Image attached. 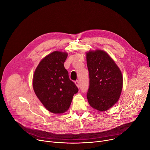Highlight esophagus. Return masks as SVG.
I'll use <instances>...</instances> for the list:
<instances>
[{
  "mask_svg": "<svg viewBox=\"0 0 150 150\" xmlns=\"http://www.w3.org/2000/svg\"><path fill=\"white\" fill-rule=\"evenodd\" d=\"M75 85H76L78 88H79V87H80V84H79V82L78 81H75Z\"/></svg>",
  "mask_w": 150,
  "mask_h": 150,
  "instance_id": "34e87169",
  "label": "esophagus"
}]
</instances>
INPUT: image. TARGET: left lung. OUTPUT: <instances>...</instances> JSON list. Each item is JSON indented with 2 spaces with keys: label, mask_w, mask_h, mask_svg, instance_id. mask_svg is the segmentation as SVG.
<instances>
[{
  "label": "left lung",
  "mask_w": 150,
  "mask_h": 150,
  "mask_svg": "<svg viewBox=\"0 0 150 150\" xmlns=\"http://www.w3.org/2000/svg\"><path fill=\"white\" fill-rule=\"evenodd\" d=\"M90 86L87 97L93 108L109 110L119 99L122 87V72L105 52L96 50L87 53Z\"/></svg>",
  "instance_id": "left-lung-1"
}]
</instances>
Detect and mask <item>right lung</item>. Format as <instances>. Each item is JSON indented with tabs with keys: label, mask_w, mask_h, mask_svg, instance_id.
<instances>
[{
	"label": "right lung",
	"mask_w": 150,
	"mask_h": 150,
	"mask_svg": "<svg viewBox=\"0 0 150 150\" xmlns=\"http://www.w3.org/2000/svg\"><path fill=\"white\" fill-rule=\"evenodd\" d=\"M67 56V52H52L41 60L33 75L35 94L47 110L56 114L67 111L78 91L64 67Z\"/></svg>",
	"instance_id": "right-lung-1"
}]
</instances>
